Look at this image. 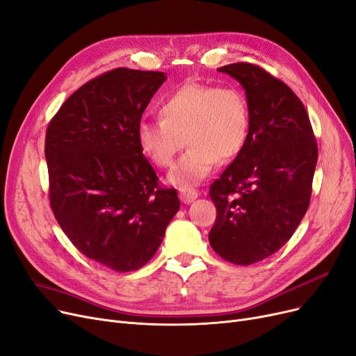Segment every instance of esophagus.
<instances>
[{
    "mask_svg": "<svg viewBox=\"0 0 356 356\" xmlns=\"http://www.w3.org/2000/svg\"><path fill=\"white\" fill-rule=\"evenodd\" d=\"M198 197V193L194 190V188H190V187H179V198L182 203H193L195 198Z\"/></svg>",
    "mask_w": 356,
    "mask_h": 356,
    "instance_id": "1",
    "label": "esophagus"
}]
</instances>
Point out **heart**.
Segmentation results:
<instances>
[{"mask_svg":"<svg viewBox=\"0 0 356 356\" xmlns=\"http://www.w3.org/2000/svg\"><path fill=\"white\" fill-rule=\"evenodd\" d=\"M161 118L141 120L137 143L150 162L169 168L184 146L190 145L169 181L191 187L203 181L219 162H229L244 149L250 134V106L235 86L186 83L159 105Z\"/></svg>","mask_w":356,"mask_h":356,"instance_id":"obj_1","label":"heart"}]
</instances>
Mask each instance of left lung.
I'll list each match as a JSON object with an SVG mask.
<instances>
[{"instance_id": "obj_1", "label": "left lung", "mask_w": 356, "mask_h": 356, "mask_svg": "<svg viewBox=\"0 0 356 356\" xmlns=\"http://www.w3.org/2000/svg\"><path fill=\"white\" fill-rule=\"evenodd\" d=\"M218 71L244 88L250 134L210 186L218 215L209 243L226 261L250 266L279 251L301 223L318 150L308 113L285 83L248 63Z\"/></svg>"}]
</instances>
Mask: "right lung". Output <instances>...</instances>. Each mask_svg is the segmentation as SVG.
Returning a JSON list of instances; mask_svg holds the SVG:
<instances>
[{
  "mask_svg": "<svg viewBox=\"0 0 356 356\" xmlns=\"http://www.w3.org/2000/svg\"><path fill=\"white\" fill-rule=\"evenodd\" d=\"M166 80L161 71L115 68L76 90L48 125L49 202L73 245L115 272L158 251L179 210L137 143V125Z\"/></svg>",
  "mask_w": 356,
  "mask_h": 356,
  "instance_id": "right-lung-1",
  "label": "right lung"
}]
</instances>
